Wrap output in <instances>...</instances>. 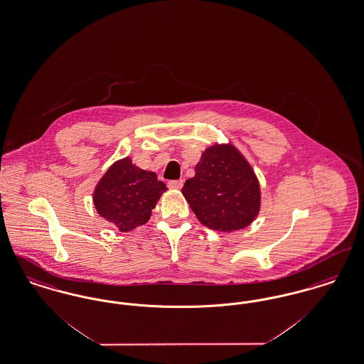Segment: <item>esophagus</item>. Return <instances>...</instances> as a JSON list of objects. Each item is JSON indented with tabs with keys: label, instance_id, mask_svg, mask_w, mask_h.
Returning a JSON list of instances; mask_svg holds the SVG:
<instances>
[{
	"label": "esophagus",
	"instance_id": "obj_1",
	"mask_svg": "<svg viewBox=\"0 0 364 364\" xmlns=\"http://www.w3.org/2000/svg\"><path fill=\"white\" fill-rule=\"evenodd\" d=\"M183 184H184L183 180H171V181H168V187L172 188V190H180L183 187Z\"/></svg>",
	"mask_w": 364,
	"mask_h": 364
}]
</instances>
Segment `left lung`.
Returning a JSON list of instances; mask_svg holds the SVG:
<instances>
[{
	"instance_id": "left-lung-1",
	"label": "left lung",
	"mask_w": 364,
	"mask_h": 364,
	"mask_svg": "<svg viewBox=\"0 0 364 364\" xmlns=\"http://www.w3.org/2000/svg\"><path fill=\"white\" fill-rule=\"evenodd\" d=\"M181 192L199 223L214 230H239L259 213L258 178L232 144L208 147Z\"/></svg>"
}]
</instances>
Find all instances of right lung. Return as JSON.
I'll return each mask as SVG.
<instances>
[{"mask_svg": "<svg viewBox=\"0 0 364 364\" xmlns=\"http://www.w3.org/2000/svg\"><path fill=\"white\" fill-rule=\"evenodd\" d=\"M166 186L153 172H146L129 158L114 162L94 191L98 214L120 232H129L150 220Z\"/></svg>", "mask_w": 364, "mask_h": 364, "instance_id": "1", "label": "right lung"}]
</instances>
